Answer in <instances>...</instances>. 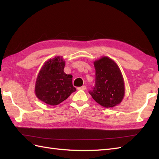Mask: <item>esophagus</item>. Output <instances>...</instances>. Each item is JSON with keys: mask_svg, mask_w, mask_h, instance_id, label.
Here are the masks:
<instances>
[{"mask_svg": "<svg viewBox=\"0 0 159 159\" xmlns=\"http://www.w3.org/2000/svg\"><path fill=\"white\" fill-rule=\"evenodd\" d=\"M79 90H85L86 89V86L85 85H83L82 87H78L77 88Z\"/></svg>", "mask_w": 159, "mask_h": 159, "instance_id": "1", "label": "esophagus"}]
</instances>
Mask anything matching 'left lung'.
<instances>
[{
	"mask_svg": "<svg viewBox=\"0 0 159 159\" xmlns=\"http://www.w3.org/2000/svg\"><path fill=\"white\" fill-rule=\"evenodd\" d=\"M95 87L89 92L96 102L105 108L117 106L125 94L124 80L119 66L112 59L102 57L93 62Z\"/></svg>",
	"mask_w": 159,
	"mask_h": 159,
	"instance_id": "1",
	"label": "left lung"
}]
</instances>
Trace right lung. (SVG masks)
Masks as SVG:
<instances>
[{
	"instance_id": "obj_1",
	"label": "right lung",
	"mask_w": 159,
	"mask_h": 159,
	"mask_svg": "<svg viewBox=\"0 0 159 159\" xmlns=\"http://www.w3.org/2000/svg\"><path fill=\"white\" fill-rule=\"evenodd\" d=\"M64 67L63 57L57 56L44 63L37 77L35 95L48 105H57L76 92L72 85V76L64 72Z\"/></svg>"
}]
</instances>
